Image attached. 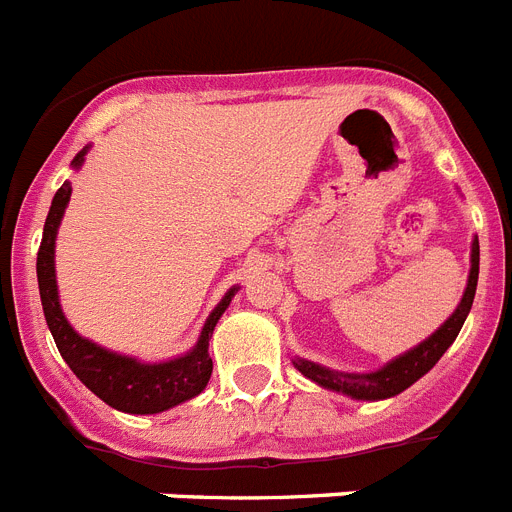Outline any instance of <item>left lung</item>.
Listing matches in <instances>:
<instances>
[{
	"label": "left lung",
	"instance_id": "1",
	"mask_svg": "<svg viewBox=\"0 0 512 512\" xmlns=\"http://www.w3.org/2000/svg\"><path fill=\"white\" fill-rule=\"evenodd\" d=\"M476 279H479V240L474 238L471 243V272H469V285H466L464 298H461V305L456 308L448 321L440 326L430 339L414 347L412 352H406V355L396 357L386 365V368L375 370V373H336V370L321 368L316 362L308 360H295V368L310 378V381H316L318 386L331 388V391L347 393L352 399H362V401H378V399H388V396H396L404 388L412 386L414 381H419L427 370L435 365V362L443 357V352L456 342L458 331L464 326L466 316H469L471 303H474V292H476Z\"/></svg>",
	"mask_w": 512,
	"mask_h": 512
}]
</instances>
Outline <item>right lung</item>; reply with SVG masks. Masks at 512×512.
I'll return each instance as SVG.
<instances>
[{
  "mask_svg": "<svg viewBox=\"0 0 512 512\" xmlns=\"http://www.w3.org/2000/svg\"><path fill=\"white\" fill-rule=\"evenodd\" d=\"M85 150L74 157L72 165L80 168ZM72 186L64 181L56 191L51 209H48L46 225H43L41 248H38V290H41L43 316H46L48 329L54 334V342L59 347L61 357L67 360L72 373L85 383L98 399L106 401L108 406L126 414H157L165 412L170 406L181 401L194 399L196 393H202L212 375V357H209V339L212 331L230 305L235 295V287L227 292L222 303L212 310V316L204 323L202 336L189 355L178 360L160 362V365H144V362L131 360V357L113 355L108 349L82 339L72 329L59 308V292H56V274H54V240L59 230L61 214L67 209Z\"/></svg>",
  "mask_w": 512,
  "mask_h": 512,
  "instance_id": "add662e5",
  "label": "right lung"
}]
</instances>
